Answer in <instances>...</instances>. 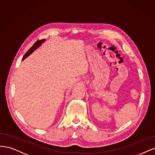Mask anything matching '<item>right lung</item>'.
<instances>
[{
	"mask_svg": "<svg viewBox=\"0 0 155 155\" xmlns=\"http://www.w3.org/2000/svg\"><path fill=\"white\" fill-rule=\"evenodd\" d=\"M44 41H45V40H44V39L38 40V41H37V42H35V44L33 45L32 47L30 49H29L26 53H25L24 56L22 58V60H24V59L26 58V57H28L29 55V54H31L36 49H37L40 46H41V45L44 42Z\"/></svg>",
	"mask_w": 155,
	"mask_h": 155,
	"instance_id": "right-lung-1",
	"label": "right lung"
}]
</instances>
